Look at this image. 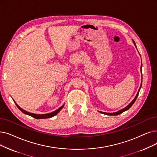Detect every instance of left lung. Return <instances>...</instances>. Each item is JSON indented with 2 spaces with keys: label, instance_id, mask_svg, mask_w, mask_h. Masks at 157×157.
I'll list each match as a JSON object with an SVG mask.
<instances>
[{
  "label": "left lung",
  "instance_id": "left-lung-1",
  "mask_svg": "<svg viewBox=\"0 0 157 157\" xmlns=\"http://www.w3.org/2000/svg\"><path fill=\"white\" fill-rule=\"evenodd\" d=\"M133 44H134V45H135V47H136V45H135V42L133 40ZM136 48H137V47H136ZM141 67H142V64H141ZM141 86H142V83H141V85H140V88H139V91H138V92H137V95H136V96H135V98L133 99V100L130 103H129L127 106H126L124 108H123V109H122V110H120L119 111H118V112H113V113H106V112H100L99 111V112L100 113H103V114H105V115H119V114H121V113H122V112H125V111H126V110H128V109L130 108L133 105V103H135V101H136V99H137V97H138V95H139V91H140V88H141Z\"/></svg>",
  "mask_w": 157,
  "mask_h": 157
}]
</instances>
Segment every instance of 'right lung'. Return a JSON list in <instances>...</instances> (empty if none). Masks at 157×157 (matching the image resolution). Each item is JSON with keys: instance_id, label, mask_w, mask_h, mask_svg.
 <instances>
[{"instance_id": "right-lung-1", "label": "right lung", "mask_w": 157, "mask_h": 157, "mask_svg": "<svg viewBox=\"0 0 157 157\" xmlns=\"http://www.w3.org/2000/svg\"><path fill=\"white\" fill-rule=\"evenodd\" d=\"M14 102H15V103L16 104V105H17V106L18 108V109L19 110L21 111L22 112H23L24 113H25V114H26V115H30V116H31V117H33V118H35V119H47V118H51V117H53V116H54V115H56L57 113H58V112L62 110V109L63 108V106H64V105H63V106H61L60 108H59L58 110H56V111H54V112H51V113H46V114H42V115H40V114H35V113H30V112H27V111H25V110H23V109H22L21 108H20L16 103H15V101H14Z\"/></svg>"}]
</instances>
